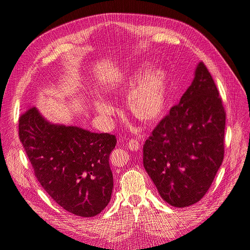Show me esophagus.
Listing matches in <instances>:
<instances>
[{"instance_id":"esophagus-1","label":"esophagus","mask_w":250,"mask_h":250,"mask_svg":"<svg viewBox=\"0 0 250 250\" xmlns=\"http://www.w3.org/2000/svg\"><path fill=\"white\" fill-rule=\"evenodd\" d=\"M127 147L129 148L131 151H138L141 149V144L137 140H130L127 142Z\"/></svg>"}]
</instances>
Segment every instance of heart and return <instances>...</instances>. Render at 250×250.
<instances>
[{
  "instance_id": "obj_1",
  "label": "heart",
  "mask_w": 250,
  "mask_h": 250,
  "mask_svg": "<svg viewBox=\"0 0 250 250\" xmlns=\"http://www.w3.org/2000/svg\"><path fill=\"white\" fill-rule=\"evenodd\" d=\"M147 65H141L128 73L125 78L113 88L116 97L127 98V107L131 116L146 125L157 123L164 116L168 103L169 79L163 69H152L147 72ZM96 110L102 116L113 115V107L107 102H95Z\"/></svg>"
}]
</instances>
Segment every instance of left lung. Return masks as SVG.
<instances>
[{
  "label": "left lung",
  "mask_w": 250,
  "mask_h": 250,
  "mask_svg": "<svg viewBox=\"0 0 250 250\" xmlns=\"http://www.w3.org/2000/svg\"><path fill=\"white\" fill-rule=\"evenodd\" d=\"M225 116L214 79L201 62L192 84L143 148L144 167L172 207L192 206L208 191L224 157Z\"/></svg>",
  "instance_id": "8db88e82"
}]
</instances>
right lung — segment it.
Segmentation results:
<instances>
[{
  "label": "right lung",
  "mask_w": 250,
  "mask_h": 250,
  "mask_svg": "<svg viewBox=\"0 0 250 250\" xmlns=\"http://www.w3.org/2000/svg\"><path fill=\"white\" fill-rule=\"evenodd\" d=\"M19 137L35 177L60 207L80 217H94L106 208L115 135L51 124L32 106L20 116Z\"/></svg>",
  "instance_id": "add662e5"
}]
</instances>
